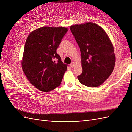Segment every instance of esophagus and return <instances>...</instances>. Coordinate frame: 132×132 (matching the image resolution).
<instances>
[{"label": "esophagus", "mask_w": 132, "mask_h": 132, "mask_svg": "<svg viewBox=\"0 0 132 132\" xmlns=\"http://www.w3.org/2000/svg\"><path fill=\"white\" fill-rule=\"evenodd\" d=\"M75 65V62H72V63L71 64L70 66H71V67L72 68H73V67H74Z\"/></svg>", "instance_id": "obj_1"}]
</instances>
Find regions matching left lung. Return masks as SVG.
Here are the masks:
<instances>
[{"label":"left lung","mask_w":132,"mask_h":132,"mask_svg":"<svg viewBox=\"0 0 132 132\" xmlns=\"http://www.w3.org/2000/svg\"><path fill=\"white\" fill-rule=\"evenodd\" d=\"M70 29L80 47L83 71L78 76L89 87L101 85L112 73L116 63L114 47L102 27L92 22L75 24Z\"/></svg>","instance_id":"left-lung-1"}]
</instances>
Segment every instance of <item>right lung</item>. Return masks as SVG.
<instances>
[{"label":"right lung","mask_w":132,"mask_h":132,"mask_svg":"<svg viewBox=\"0 0 132 132\" xmlns=\"http://www.w3.org/2000/svg\"><path fill=\"white\" fill-rule=\"evenodd\" d=\"M65 27H43L27 37L22 60V70L31 84L40 91L53 90L61 82L67 71L57 53L67 31Z\"/></svg>","instance_id":"obj_1"}]
</instances>
